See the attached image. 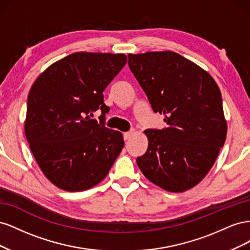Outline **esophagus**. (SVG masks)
Listing matches in <instances>:
<instances>
[{
	"label": "esophagus",
	"instance_id": "34e87169",
	"mask_svg": "<svg viewBox=\"0 0 250 250\" xmlns=\"http://www.w3.org/2000/svg\"><path fill=\"white\" fill-rule=\"evenodd\" d=\"M134 133V131H128V132H125L124 134H123V137H124V140L126 141V140H128V139H130L131 138V135Z\"/></svg>",
	"mask_w": 250,
	"mask_h": 250
}]
</instances>
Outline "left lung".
I'll return each mask as SVG.
<instances>
[{
    "mask_svg": "<svg viewBox=\"0 0 250 250\" xmlns=\"http://www.w3.org/2000/svg\"><path fill=\"white\" fill-rule=\"evenodd\" d=\"M128 65L167 127L147 129L146 153L137 158L151 183L169 192L195 187L213 167L228 132L216 81L175 52L128 55Z\"/></svg>",
    "mask_w": 250,
    "mask_h": 250,
    "instance_id": "left-lung-1",
    "label": "left lung"
}]
</instances>
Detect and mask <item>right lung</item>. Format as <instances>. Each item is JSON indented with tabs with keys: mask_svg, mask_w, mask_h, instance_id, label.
<instances>
[{
	"mask_svg": "<svg viewBox=\"0 0 250 250\" xmlns=\"http://www.w3.org/2000/svg\"><path fill=\"white\" fill-rule=\"evenodd\" d=\"M126 62L124 54L73 53L31 86L26 139L42 173L62 190L80 192L101 183L122 151V133L104 125L103 92ZM98 109L100 124L90 118Z\"/></svg>",
	"mask_w": 250,
	"mask_h": 250,
	"instance_id": "right-lung-1",
	"label": "right lung"
}]
</instances>
